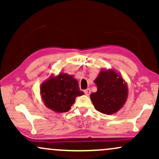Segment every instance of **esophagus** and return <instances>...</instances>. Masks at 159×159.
Segmentation results:
<instances>
[{
	"instance_id": "34e87169",
	"label": "esophagus",
	"mask_w": 159,
	"mask_h": 159,
	"mask_svg": "<svg viewBox=\"0 0 159 159\" xmlns=\"http://www.w3.org/2000/svg\"><path fill=\"white\" fill-rule=\"evenodd\" d=\"M84 93L87 95V96H89V95L90 94V89H89V88L86 89V90H84Z\"/></svg>"
}]
</instances>
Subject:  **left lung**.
<instances>
[{
    "label": "left lung",
    "instance_id": "1",
    "mask_svg": "<svg viewBox=\"0 0 159 159\" xmlns=\"http://www.w3.org/2000/svg\"><path fill=\"white\" fill-rule=\"evenodd\" d=\"M94 83L97 91L90 94L96 110L105 114H113L123 107L126 102L128 86L122 76L114 69L100 71Z\"/></svg>",
    "mask_w": 159,
    "mask_h": 159
}]
</instances>
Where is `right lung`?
Masks as SVG:
<instances>
[{
    "instance_id": "obj_1",
    "label": "right lung",
    "mask_w": 159,
    "mask_h": 159,
    "mask_svg": "<svg viewBox=\"0 0 159 159\" xmlns=\"http://www.w3.org/2000/svg\"><path fill=\"white\" fill-rule=\"evenodd\" d=\"M40 94L45 105L56 113L67 112L75 103L77 96L84 93L80 90L78 82L73 75L60 73L52 75L42 83Z\"/></svg>"
}]
</instances>
